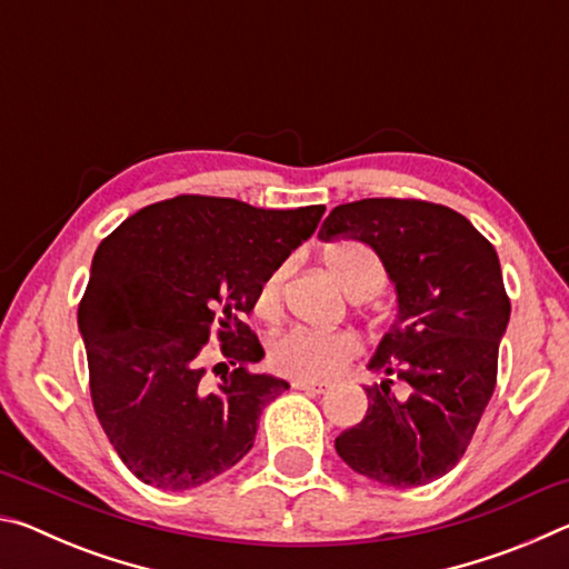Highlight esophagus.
<instances>
[{
    "label": "esophagus",
    "mask_w": 569,
    "mask_h": 569,
    "mask_svg": "<svg viewBox=\"0 0 569 569\" xmlns=\"http://www.w3.org/2000/svg\"><path fill=\"white\" fill-rule=\"evenodd\" d=\"M293 389H301L306 393H323L326 391V383H319V381H293Z\"/></svg>",
    "instance_id": "1"
}]
</instances>
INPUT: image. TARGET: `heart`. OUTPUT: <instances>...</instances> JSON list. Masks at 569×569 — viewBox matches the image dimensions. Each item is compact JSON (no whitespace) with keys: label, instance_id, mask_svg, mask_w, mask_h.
Instances as JSON below:
<instances>
[{"label":"heart","instance_id":"obj_1","mask_svg":"<svg viewBox=\"0 0 569 569\" xmlns=\"http://www.w3.org/2000/svg\"><path fill=\"white\" fill-rule=\"evenodd\" d=\"M323 261L341 288L353 298H369L387 283L377 250L361 240H336L323 250ZM291 263H278L256 291V311L263 319H276L281 311L283 286ZM361 353V343L351 331H313L288 329L268 343V366L293 381H326L339 373Z\"/></svg>","mask_w":569,"mask_h":569}]
</instances>
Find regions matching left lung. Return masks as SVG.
I'll list each match as a JSON object with an SVG mask.
<instances>
[{"label": "left lung", "instance_id": "obj_1", "mask_svg": "<svg viewBox=\"0 0 569 569\" xmlns=\"http://www.w3.org/2000/svg\"><path fill=\"white\" fill-rule=\"evenodd\" d=\"M321 240L369 243L397 286L399 313L369 361V409L336 437L353 471L419 487L465 457L497 383L509 298L495 246L447 206L363 198L336 206Z\"/></svg>", "mask_w": 569, "mask_h": 569}]
</instances>
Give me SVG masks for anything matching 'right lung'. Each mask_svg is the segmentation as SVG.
Instances as JSON below:
<instances>
[{
  "instance_id": "obj_1",
  "label": "right lung",
  "mask_w": 569,
  "mask_h": 569,
  "mask_svg": "<svg viewBox=\"0 0 569 569\" xmlns=\"http://www.w3.org/2000/svg\"><path fill=\"white\" fill-rule=\"evenodd\" d=\"M323 210L178 196L138 210L94 250L77 311L90 397L140 481L170 492L200 487L253 447L258 419L288 383L248 371L263 346L243 313ZM210 340L234 366L214 367L227 369L218 385L204 379Z\"/></svg>"
}]
</instances>
